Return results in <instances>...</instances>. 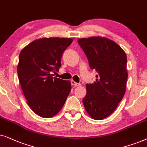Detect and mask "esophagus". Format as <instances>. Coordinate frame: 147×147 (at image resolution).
<instances>
[{
	"label": "esophagus",
	"instance_id": "esophagus-1",
	"mask_svg": "<svg viewBox=\"0 0 147 147\" xmlns=\"http://www.w3.org/2000/svg\"><path fill=\"white\" fill-rule=\"evenodd\" d=\"M71 85L75 86V87H76V86H80V85H81V84L79 83H77V82L73 81V80H72V81H71Z\"/></svg>",
	"mask_w": 147,
	"mask_h": 147
}]
</instances>
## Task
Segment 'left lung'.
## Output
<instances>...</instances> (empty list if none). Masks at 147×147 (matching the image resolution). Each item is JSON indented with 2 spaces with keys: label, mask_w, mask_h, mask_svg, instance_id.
<instances>
[{
  "label": "left lung",
  "mask_w": 147,
  "mask_h": 147,
  "mask_svg": "<svg viewBox=\"0 0 147 147\" xmlns=\"http://www.w3.org/2000/svg\"><path fill=\"white\" fill-rule=\"evenodd\" d=\"M78 42L90 68L99 73L93 83L86 85L84 107L91 118L103 120L114 111L126 92V54L114 41L104 37L79 38Z\"/></svg>",
  "instance_id": "left-lung-1"
}]
</instances>
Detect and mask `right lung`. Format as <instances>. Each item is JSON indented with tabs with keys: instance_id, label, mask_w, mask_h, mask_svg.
I'll use <instances>...</instances> for the list:
<instances>
[{
	"instance_id": "1",
	"label": "right lung",
	"mask_w": 147,
	"mask_h": 147,
	"mask_svg": "<svg viewBox=\"0 0 147 147\" xmlns=\"http://www.w3.org/2000/svg\"><path fill=\"white\" fill-rule=\"evenodd\" d=\"M72 38H44L33 41L19 54L17 73L27 103L42 118H52L63 107L71 90L69 81L53 77Z\"/></svg>"
}]
</instances>
